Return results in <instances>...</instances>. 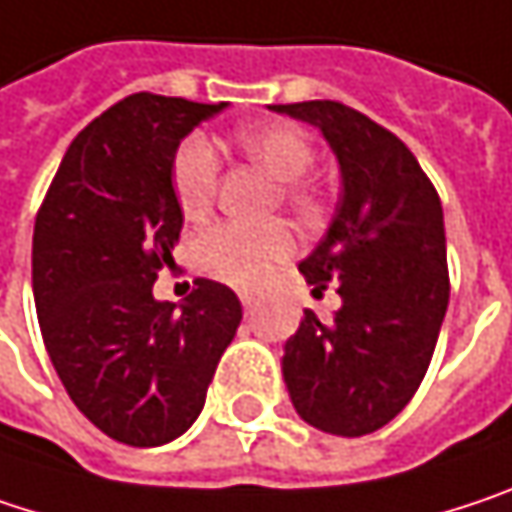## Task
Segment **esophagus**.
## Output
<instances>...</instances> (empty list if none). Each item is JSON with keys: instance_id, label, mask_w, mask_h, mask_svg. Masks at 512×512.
Instances as JSON below:
<instances>
[{"instance_id": "esophagus-1", "label": "esophagus", "mask_w": 512, "mask_h": 512, "mask_svg": "<svg viewBox=\"0 0 512 512\" xmlns=\"http://www.w3.org/2000/svg\"><path fill=\"white\" fill-rule=\"evenodd\" d=\"M241 303H244V312H256V306H259V294L244 291V294H241Z\"/></svg>"}]
</instances>
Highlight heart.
<instances>
[{"label": "heart", "instance_id": "b5f03b06", "mask_svg": "<svg viewBox=\"0 0 512 512\" xmlns=\"http://www.w3.org/2000/svg\"><path fill=\"white\" fill-rule=\"evenodd\" d=\"M238 150L259 167H265L274 179H280V191L288 200H300V179L315 164L312 138L291 123H256L235 132ZM170 182L179 209L188 218H200L212 209L221 185V159L206 135H188L173 156ZM297 250V235L286 221L268 224H241L221 221L209 226L194 241L197 265L224 280L229 286H259L280 262H286Z\"/></svg>", "mask_w": 512, "mask_h": 512}]
</instances>
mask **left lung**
Returning <instances> with one entry per match:
<instances>
[{
  "label": "left lung",
  "instance_id": "8db88e82",
  "mask_svg": "<svg viewBox=\"0 0 512 512\" xmlns=\"http://www.w3.org/2000/svg\"><path fill=\"white\" fill-rule=\"evenodd\" d=\"M324 132L342 200L324 241L300 262L312 294L336 286L330 321L312 309L286 342L283 377L300 418L333 436H365L421 386L448 309L442 203L410 147L336 99L271 105Z\"/></svg>",
  "mask_w": 512,
  "mask_h": 512
}]
</instances>
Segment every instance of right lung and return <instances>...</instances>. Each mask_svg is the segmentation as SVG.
Returning <instances> with one entry per match:
<instances>
[{"instance_id":"right-lung-1","label":"right lung","mask_w":512,"mask_h":512,"mask_svg":"<svg viewBox=\"0 0 512 512\" xmlns=\"http://www.w3.org/2000/svg\"><path fill=\"white\" fill-rule=\"evenodd\" d=\"M221 108L120 99L73 138L34 221L46 353L73 404L123 445H164L194 424L241 324V300L215 280H197L182 309L153 297L182 232L176 147Z\"/></svg>"}]
</instances>
